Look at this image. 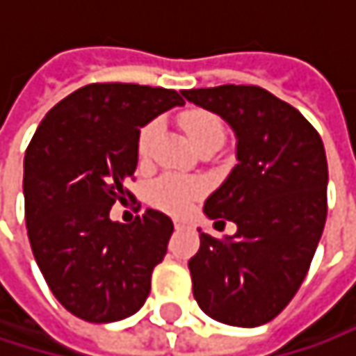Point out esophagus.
Here are the masks:
<instances>
[{"instance_id": "34e87169", "label": "esophagus", "mask_w": 356, "mask_h": 356, "mask_svg": "<svg viewBox=\"0 0 356 356\" xmlns=\"http://www.w3.org/2000/svg\"><path fill=\"white\" fill-rule=\"evenodd\" d=\"M173 225H175V229H185V227H191V222H189V220H185V218H175V220H173Z\"/></svg>"}]
</instances>
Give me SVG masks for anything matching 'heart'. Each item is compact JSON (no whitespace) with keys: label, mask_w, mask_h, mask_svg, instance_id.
Listing matches in <instances>:
<instances>
[{"label":"heart","mask_w":356,"mask_h":356,"mask_svg":"<svg viewBox=\"0 0 356 356\" xmlns=\"http://www.w3.org/2000/svg\"><path fill=\"white\" fill-rule=\"evenodd\" d=\"M183 131L187 134L189 142L193 146H200L202 142L206 140H212V138H225V127L220 123V119L208 111H200V108H193V111H187L181 115L179 119ZM156 131H159V123L156 121H150L146 123L140 134H138V156L140 159H146L148 152H150V146L156 138ZM204 193V185L200 181H193V179H183L175 177V175H165V177L156 179L150 189H148V202L154 206V208H161L165 212H171V214H183L191 208V204Z\"/></svg>","instance_id":"obj_1"}]
</instances>
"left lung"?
<instances>
[{"mask_svg": "<svg viewBox=\"0 0 356 356\" xmlns=\"http://www.w3.org/2000/svg\"><path fill=\"white\" fill-rule=\"evenodd\" d=\"M220 115L237 136V165L206 200L204 214L237 233H200L189 259L193 297L212 320L255 327L295 297L327 214V161L316 127L259 86L181 90Z\"/></svg>", "mask_w": 356, "mask_h": 356, "instance_id": "obj_1", "label": "left lung"}]
</instances>
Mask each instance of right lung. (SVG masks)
<instances>
[{"label":"right lung","mask_w":356,"mask_h":356,"mask_svg":"<svg viewBox=\"0 0 356 356\" xmlns=\"http://www.w3.org/2000/svg\"><path fill=\"white\" fill-rule=\"evenodd\" d=\"M183 105L175 90L88 84L51 108L24 156V214L36 264L55 299L76 318L108 323L134 316L150 293L173 220L148 208L113 222L131 195L140 127Z\"/></svg>","instance_id":"obj_1"}]
</instances>
